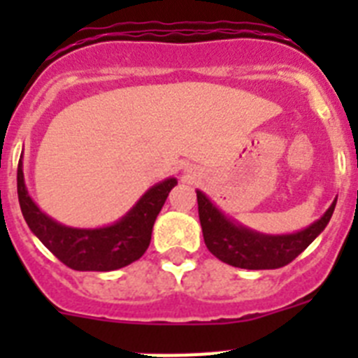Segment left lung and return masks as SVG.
<instances>
[{
  "label": "left lung",
  "instance_id": "1",
  "mask_svg": "<svg viewBox=\"0 0 358 358\" xmlns=\"http://www.w3.org/2000/svg\"><path fill=\"white\" fill-rule=\"evenodd\" d=\"M335 202L337 201L331 202L327 213L306 229L292 235H264L235 224L206 195L197 192L199 218L206 248L224 264L251 271L280 268L289 265L327 227L334 215Z\"/></svg>",
  "mask_w": 358,
  "mask_h": 358
}]
</instances>
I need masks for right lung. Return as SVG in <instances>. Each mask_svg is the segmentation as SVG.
Wrapping results in <instances>:
<instances>
[{
    "mask_svg": "<svg viewBox=\"0 0 358 358\" xmlns=\"http://www.w3.org/2000/svg\"><path fill=\"white\" fill-rule=\"evenodd\" d=\"M177 185L176 177L152 186L136 202V206L113 226L96 229H78L59 224L44 215L28 195L24 185L23 163L17 164V197L31 233L73 271H116L140 260L150 243L152 227Z\"/></svg>",
    "mask_w": 358,
    "mask_h": 358,
    "instance_id": "right-lung-1",
    "label": "right lung"
}]
</instances>
